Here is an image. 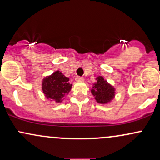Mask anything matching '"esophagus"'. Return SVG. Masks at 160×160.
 Instances as JSON below:
<instances>
[{
    "instance_id": "34e87169",
    "label": "esophagus",
    "mask_w": 160,
    "mask_h": 160,
    "mask_svg": "<svg viewBox=\"0 0 160 160\" xmlns=\"http://www.w3.org/2000/svg\"><path fill=\"white\" fill-rule=\"evenodd\" d=\"M76 81L79 82H84V78H80V77H77Z\"/></svg>"
}]
</instances>
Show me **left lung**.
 Masks as SVG:
<instances>
[{
	"label": "left lung",
	"mask_w": 160,
	"mask_h": 160,
	"mask_svg": "<svg viewBox=\"0 0 160 160\" xmlns=\"http://www.w3.org/2000/svg\"><path fill=\"white\" fill-rule=\"evenodd\" d=\"M95 80L96 82L93 83L91 92L96 102L102 104L110 103L115 97V88L102 76L97 77Z\"/></svg>",
	"instance_id": "obj_1"
}]
</instances>
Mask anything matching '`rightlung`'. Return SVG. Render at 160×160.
<instances>
[{"label": "right lung", "instance_id": "1", "mask_svg": "<svg viewBox=\"0 0 160 160\" xmlns=\"http://www.w3.org/2000/svg\"><path fill=\"white\" fill-rule=\"evenodd\" d=\"M72 84L69 82V78L56 71L51 75L47 76L42 80V90L47 99L62 102L65 95L71 91Z\"/></svg>", "mask_w": 160, "mask_h": 160}]
</instances>
